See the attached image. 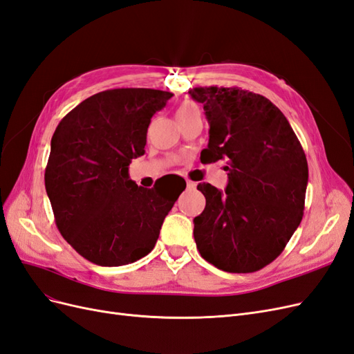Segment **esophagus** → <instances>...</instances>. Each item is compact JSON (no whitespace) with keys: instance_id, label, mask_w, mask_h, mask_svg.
I'll return each instance as SVG.
<instances>
[{"instance_id":"34e87169","label":"esophagus","mask_w":354,"mask_h":354,"mask_svg":"<svg viewBox=\"0 0 354 354\" xmlns=\"http://www.w3.org/2000/svg\"><path fill=\"white\" fill-rule=\"evenodd\" d=\"M187 187L189 189H196V183H195V181H192V180H187Z\"/></svg>"}]
</instances>
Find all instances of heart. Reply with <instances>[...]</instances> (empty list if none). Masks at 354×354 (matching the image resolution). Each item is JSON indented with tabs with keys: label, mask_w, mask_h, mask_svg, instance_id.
Here are the masks:
<instances>
[{
	"label": "heart",
	"mask_w": 354,
	"mask_h": 354,
	"mask_svg": "<svg viewBox=\"0 0 354 354\" xmlns=\"http://www.w3.org/2000/svg\"><path fill=\"white\" fill-rule=\"evenodd\" d=\"M196 112H199L198 106L195 103H192V102H186V103L181 104L180 108L177 109V118H183V116L196 113Z\"/></svg>",
	"instance_id": "heart-1"
}]
</instances>
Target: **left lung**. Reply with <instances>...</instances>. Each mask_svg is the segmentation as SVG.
Here are the masks:
<instances>
[{
    "instance_id": "obj_1",
    "label": "left lung",
    "mask_w": 354,
    "mask_h": 354,
    "mask_svg": "<svg viewBox=\"0 0 354 354\" xmlns=\"http://www.w3.org/2000/svg\"><path fill=\"white\" fill-rule=\"evenodd\" d=\"M209 124L203 164L227 162L224 192L198 185L207 199L195 217L198 250L212 266L252 273L283 251L304 211L308 167L285 115L264 95L238 87H196Z\"/></svg>"
}]
</instances>
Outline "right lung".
Listing matches in <instances>:
<instances>
[{"instance_id":"right-lung-1","label":"right lung","mask_w":354,"mask_h":354,"mask_svg":"<svg viewBox=\"0 0 354 354\" xmlns=\"http://www.w3.org/2000/svg\"><path fill=\"white\" fill-rule=\"evenodd\" d=\"M173 93L115 88L91 95L59 122L46 190L62 236L97 266H124L153 250L178 195L137 186L131 159L145 153L152 116Z\"/></svg>"}]
</instances>
